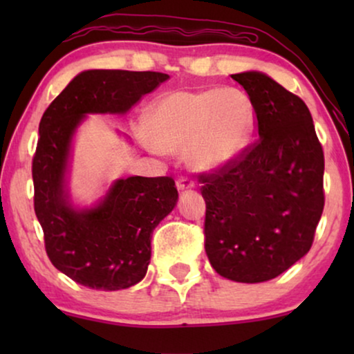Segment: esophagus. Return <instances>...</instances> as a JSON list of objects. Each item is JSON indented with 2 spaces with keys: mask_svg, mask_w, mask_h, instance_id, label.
<instances>
[{
  "mask_svg": "<svg viewBox=\"0 0 354 354\" xmlns=\"http://www.w3.org/2000/svg\"><path fill=\"white\" fill-rule=\"evenodd\" d=\"M193 185H195V182H193L190 177L180 176L177 178V188H178V190H188V188H192Z\"/></svg>",
  "mask_w": 354,
  "mask_h": 354,
  "instance_id": "34e87169",
  "label": "esophagus"
}]
</instances>
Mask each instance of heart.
Listing matches in <instances>:
<instances>
[{
    "instance_id": "obj_1",
    "label": "heart",
    "mask_w": 354,
    "mask_h": 354,
    "mask_svg": "<svg viewBox=\"0 0 354 354\" xmlns=\"http://www.w3.org/2000/svg\"><path fill=\"white\" fill-rule=\"evenodd\" d=\"M256 124L254 104L243 90H177L151 106L147 129L154 147L183 153L192 167L214 171L248 147Z\"/></svg>"
}]
</instances>
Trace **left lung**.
Listing matches in <instances>:
<instances>
[{
    "instance_id": "8db88e82",
    "label": "left lung",
    "mask_w": 354,
    "mask_h": 354,
    "mask_svg": "<svg viewBox=\"0 0 354 354\" xmlns=\"http://www.w3.org/2000/svg\"><path fill=\"white\" fill-rule=\"evenodd\" d=\"M256 111L259 138L200 176L205 250L216 272L266 282L311 250L324 211V151L299 96L261 72L234 74Z\"/></svg>"
}]
</instances>
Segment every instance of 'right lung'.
<instances>
[{
	"mask_svg": "<svg viewBox=\"0 0 354 354\" xmlns=\"http://www.w3.org/2000/svg\"><path fill=\"white\" fill-rule=\"evenodd\" d=\"M167 79L151 71H85L43 113L32 159L33 207L53 266L88 288L114 292L145 277L154 227L178 193L172 177H127L93 209L75 211L64 190L71 137L84 114L127 113Z\"/></svg>",
	"mask_w": 354,
	"mask_h": 354,
	"instance_id": "right-lung-1",
	"label": "right lung"
}]
</instances>
